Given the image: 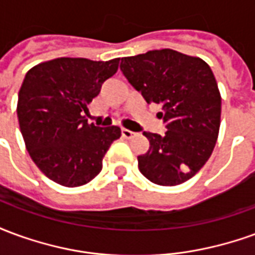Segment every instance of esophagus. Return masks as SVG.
<instances>
[{
    "mask_svg": "<svg viewBox=\"0 0 255 255\" xmlns=\"http://www.w3.org/2000/svg\"><path fill=\"white\" fill-rule=\"evenodd\" d=\"M133 133H135V132H132V131H129V129H126V128H123V129H122V135H123V136H124V138H127V139L132 138Z\"/></svg>",
    "mask_w": 255,
    "mask_h": 255,
    "instance_id": "esophagus-1",
    "label": "esophagus"
}]
</instances>
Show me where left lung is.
Masks as SVG:
<instances>
[{
    "label": "left lung",
    "instance_id": "1",
    "mask_svg": "<svg viewBox=\"0 0 255 255\" xmlns=\"http://www.w3.org/2000/svg\"><path fill=\"white\" fill-rule=\"evenodd\" d=\"M120 71L147 104H160L166 132H143L149 150L140 173L160 186H177L202 168L219 136L221 97L208 64L162 49L122 58Z\"/></svg>",
    "mask_w": 255,
    "mask_h": 255
}]
</instances>
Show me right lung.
Segmentation results:
<instances>
[{"label":"right lung","instance_id":"right-lung-1","mask_svg":"<svg viewBox=\"0 0 255 255\" xmlns=\"http://www.w3.org/2000/svg\"><path fill=\"white\" fill-rule=\"evenodd\" d=\"M119 61L61 57L25 73L17 101L20 131L32 161L53 182L65 187L91 182L120 138L116 126L97 127L83 116Z\"/></svg>","mask_w":255,"mask_h":255}]
</instances>
